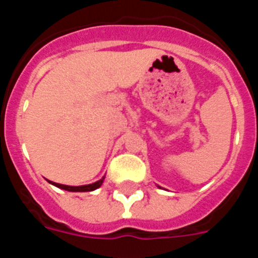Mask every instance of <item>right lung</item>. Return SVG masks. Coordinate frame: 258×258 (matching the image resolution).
I'll use <instances>...</instances> for the list:
<instances>
[{
	"instance_id": "obj_1",
	"label": "right lung",
	"mask_w": 258,
	"mask_h": 258,
	"mask_svg": "<svg viewBox=\"0 0 258 258\" xmlns=\"http://www.w3.org/2000/svg\"><path fill=\"white\" fill-rule=\"evenodd\" d=\"M104 181V177L101 178L99 181L94 182V183H90V184H84V186H67V184H60V183H55V182H51L49 181L50 183L56 186V187L61 188V190H66V191H74V192H86V191H94L97 190L98 187H101L102 183Z\"/></svg>"
}]
</instances>
